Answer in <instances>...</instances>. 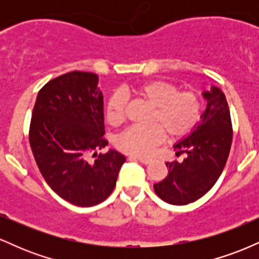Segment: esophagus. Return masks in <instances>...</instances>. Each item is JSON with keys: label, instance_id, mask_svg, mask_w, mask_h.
<instances>
[{"label": "esophagus", "instance_id": "obj_1", "mask_svg": "<svg viewBox=\"0 0 259 259\" xmlns=\"http://www.w3.org/2000/svg\"><path fill=\"white\" fill-rule=\"evenodd\" d=\"M138 160L140 163H142V164H150L151 163L150 158H142V157H138Z\"/></svg>", "mask_w": 259, "mask_h": 259}]
</instances>
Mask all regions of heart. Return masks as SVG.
Wrapping results in <instances>:
<instances>
[{"label":"heart","mask_w":259,"mask_h":259,"mask_svg":"<svg viewBox=\"0 0 259 259\" xmlns=\"http://www.w3.org/2000/svg\"><path fill=\"white\" fill-rule=\"evenodd\" d=\"M133 94L152 107L150 124L157 126L130 127L117 139V147L123 152L146 156L151 148L159 144L163 132L168 138H181L191 132L201 117L202 103L197 94L179 91L178 86L165 80H148L133 89ZM126 99L121 92L111 95L106 105V119L118 125L124 119Z\"/></svg>","instance_id":"obj_1"}]
</instances>
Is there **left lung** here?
<instances>
[{"label": "left lung", "mask_w": 259, "mask_h": 259, "mask_svg": "<svg viewBox=\"0 0 259 259\" xmlns=\"http://www.w3.org/2000/svg\"><path fill=\"white\" fill-rule=\"evenodd\" d=\"M207 106L191 133L174 145L183 162H167L168 175L154 184L156 194L167 203L184 206L207 194L221 177L233 141L230 111L218 86L202 92Z\"/></svg>", "instance_id": "1"}]
</instances>
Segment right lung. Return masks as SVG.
Instances as JSON below:
<instances>
[{"mask_svg":"<svg viewBox=\"0 0 259 259\" xmlns=\"http://www.w3.org/2000/svg\"><path fill=\"white\" fill-rule=\"evenodd\" d=\"M99 76L70 72L38 91L29 141L44 179L59 197L91 207L112 194L125 157L103 139V95Z\"/></svg>","mask_w":259,"mask_h":259,"instance_id":"obj_1","label":"right lung"}]
</instances>
